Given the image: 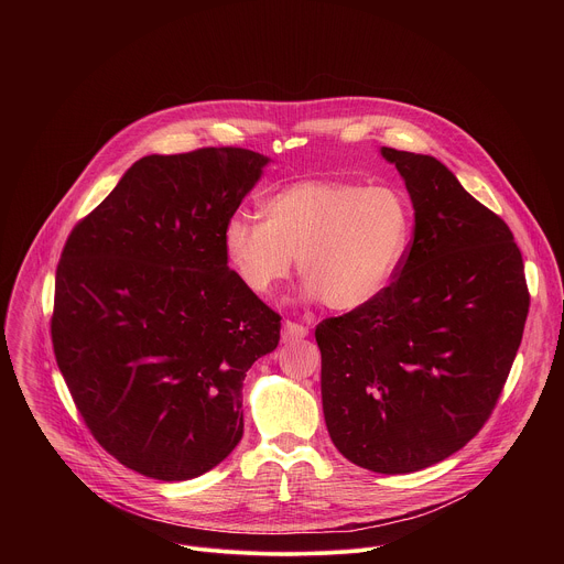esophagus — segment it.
Wrapping results in <instances>:
<instances>
[{
	"instance_id": "obj_1",
	"label": "esophagus",
	"mask_w": 564,
	"mask_h": 564,
	"mask_svg": "<svg viewBox=\"0 0 564 564\" xmlns=\"http://www.w3.org/2000/svg\"><path fill=\"white\" fill-rule=\"evenodd\" d=\"M307 337V328L303 324H296V321H285L283 324V339L285 341H294V339H303Z\"/></svg>"
}]
</instances>
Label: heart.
<instances>
[{
    "label": "heart",
    "instance_id": "heart-1",
    "mask_svg": "<svg viewBox=\"0 0 564 564\" xmlns=\"http://www.w3.org/2000/svg\"><path fill=\"white\" fill-rule=\"evenodd\" d=\"M263 214L234 212L225 220L223 250L236 279L265 296L299 257L307 292L333 310L375 301L404 265L415 229L404 189L357 181L290 183L268 196Z\"/></svg>",
    "mask_w": 564,
    "mask_h": 564
}]
</instances>
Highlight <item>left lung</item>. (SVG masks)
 <instances>
[{
	"instance_id": "obj_1",
	"label": "left lung",
	"mask_w": 564,
	"mask_h": 564,
	"mask_svg": "<svg viewBox=\"0 0 564 564\" xmlns=\"http://www.w3.org/2000/svg\"><path fill=\"white\" fill-rule=\"evenodd\" d=\"M415 207L409 257L364 307L316 326L321 399L344 457L413 473L470 442L491 417L529 314L509 225L433 155L381 147Z\"/></svg>"
}]
</instances>
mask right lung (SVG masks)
<instances>
[{
    "label": "right lung",
    "mask_w": 564,
    "mask_h": 564,
    "mask_svg": "<svg viewBox=\"0 0 564 564\" xmlns=\"http://www.w3.org/2000/svg\"><path fill=\"white\" fill-rule=\"evenodd\" d=\"M268 155H144L66 238L51 339L77 413L127 468L163 481L220 464L243 437V379L281 316L240 283L225 220Z\"/></svg>",
    "instance_id": "1"
}]
</instances>
